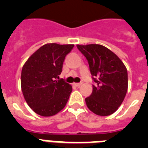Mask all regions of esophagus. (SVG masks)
I'll use <instances>...</instances> for the list:
<instances>
[{"mask_svg":"<svg viewBox=\"0 0 148 148\" xmlns=\"http://www.w3.org/2000/svg\"><path fill=\"white\" fill-rule=\"evenodd\" d=\"M82 84V82H81V83H74V84H73V85L75 86V87H80Z\"/></svg>","mask_w":148,"mask_h":148,"instance_id":"obj_1","label":"esophagus"}]
</instances>
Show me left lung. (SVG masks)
I'll list each match as a JSON object with an SVG mask.
<instances>
[{
	"instance_id": "1",
	"label": "left lung",
	"mask_w": 148,
	"mask_h": 148,
	"mask_svg": "<svg viewBox=\"0 0 148 148\" xmlns=\"http://www.w3.org/2000/svg\"><path fill=\"white\" fill-rule=\"evenodd\" d=\"M88 61L95 86L85 101L90 111L107 116L119 109L128 87L127 68L121 60L108 48L100 44L77 45Z\"/></svg>"
}]
</instances>
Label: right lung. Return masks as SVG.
I'll use <instances>...</instances> for the list:
<instances>
[{"mask_svg": "<svg viewBox=\"0 0 148 148\" xmlns=\"http://www.w3.org/2000/svg\"><path fill=\"white\" fill-rule=\"evenodd\" d=\"M73 47L74 44H44L23 64L21 90L27 104L35 113L52 116L66 106L72 86L63 79H58L65 57Z\"/></svg>", "mask_w": 148, "mask_h": 148, "instance_id": "right-lung-1", "label": "right lung"}]
</instances>
